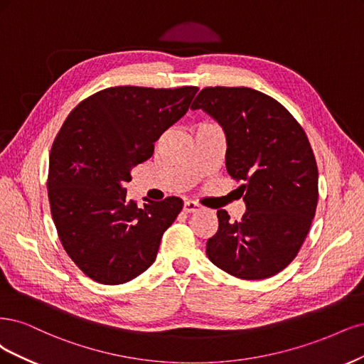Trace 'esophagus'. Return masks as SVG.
<instances>
[{"instance_id":"esophagus-1","label":"esophagus","mask_w":364,"mask_h":364,"mask_svg":"<svg viewBox=\"0 0 364 364\" xmlns=\"http://www.w3.org/2000/svg\"><path fill=\"white\" fill-rule=\"evenodd\" d=\"M203 207L199 205L198 203H195V201H186L184 203V207H183V210L186 213H195V212H199V210H201Z\"/></svg>"}]
</instances>
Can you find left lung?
Segmentation results:
<instances>
[{"label":"left lung","mask_w":364,"mask_h":364,"mask_svg":"<svg viewBox=\"0 0 364 364\" xmlns=\"http://www.w3.org/2000/svg\"><path fill=\"white\" fill-rule=\"evenodd\" d=\"M201 109L222 127L225 166L246 212L231 222L218 210L219 228L207 240L210 262L242 279L278 274L296 257L318 205V165L296 119L274 98L250 87H205Z\"/></svg>","instance_id":"8db88e82"}]
</instances>
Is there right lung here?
I'll return each instance as SVG.
<instances>
[{
	"instance_id": "1",
	"label": "right lung",
	"mask_w": 364,
	"mask_h": 364,
	"mask_svg": "<svg viewBox=\"0 0 364 364\" xmlns=\"http://www.w3.org/2000/svg\"><path fill=\"white\" fill-rule=\"evenodd\" d=\"M198 87H109L69 113L48 171V198L58 239L73 262L101 284H122L156 262L163 232L183 201L169 196L137 207L127 199L132 169L180 121Z\"/></svg>"
}]
</instances>
